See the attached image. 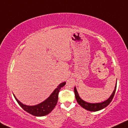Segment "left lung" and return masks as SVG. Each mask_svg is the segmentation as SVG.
I'll return each instance as SVG.
<instances>
[{
  "label": "left lung",
  "mask_w": 128,
  "mask_h": 128,
  "mask_svg": "<svg viewBox=\"0 0 128 128\" xmlns=\"http://www.w3.org/2000/svg\"><path fill=\"white\" fill-rule=\"evenodd\" d=\"M116 86H117V83H116V86H115V89L113 91V92L111 96L108 98L107 100H106L105 102H100V103H89V102H86L82 100L81 98L80 97V96L78 95V93L77 92L76 88H74V92H75V98H76V100L78 102V103L81 106V107H82L83 108H84L85 109L89 110V111L91 112H96L102 109V108H105L106 107H107L108 106L110 103V102H112V100H113V97H114L115 91H116Z\"/></svg>",
  "instance_id": "obj_1"
}]
</instances>
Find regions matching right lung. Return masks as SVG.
<instances>
[{"instance_id": "right-lung-1", "label": "right lung", "mask_w": 128, "mask_h": 128, "mask_svg": "<svg viewBox=\"0 0 128 128\" xmlns=\"http://www.w3.org/2000/svg\"><path fill=\"white\" fill-rule=\"evenodd\" d=\"M65 84L66 82L61 83L54 90V91L47 100L42 102V103L38 105L34 106H29L23 104L22 102H19V100L15 97V96L14 95V96L15 98V100L18 102L19 105L26 112L35 116H46V115L48 114V113L51 112L53 108H55V106L57 104V102H58V95H59L60 90L65 85Z\"/></svg>"}]
</instances>
